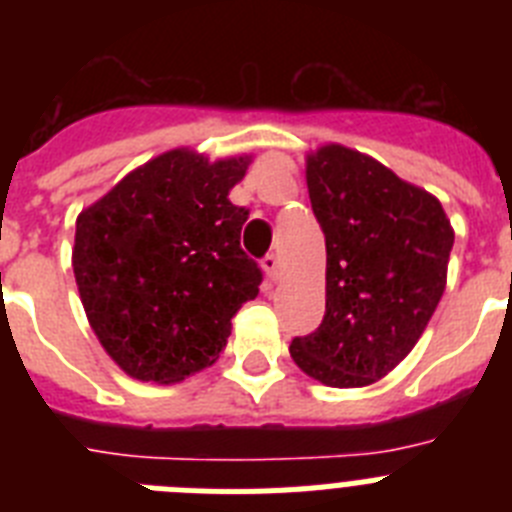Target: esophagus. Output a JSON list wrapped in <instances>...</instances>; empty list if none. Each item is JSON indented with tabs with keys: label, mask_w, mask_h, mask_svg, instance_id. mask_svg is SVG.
Listing matches in <instances>:
<instances>
[{
	"label": "esophagus",
	"mask_w": 512,
	"mask_h": 512,
	"mask_svg": "<svg viewBox=\"0 0 512 512\" xmlns=\"http://www.w3.org/2000/svg\"><path fill=\"white\" fill-rule=\"evenodd\" d=\"M261 266H264L266 277H269L271 282H274V279L279 277V259H277V256H274V253H266L264 259H261Z\"/></svg>",
	"instance_id": "obj_1"
}]
</instances>
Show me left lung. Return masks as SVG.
Wrapping results in <instances>:
<instances>
[{"label":"left lung","instance_id":"1","mask_svg":"<svg viewBox=\"0 0 512 512\" xmlns=\"http://www.w3.org/2000/svg\"><path fill=\"white\" fill-rule=\"evenodd\" d=\"M307 192L328 253L325 315L289 354L328 387H364L423 336L446 287L454 230L433 194L351 148L307 158Z\"/></svg>","mask_w":512,"mask_h":512}]
</instances>
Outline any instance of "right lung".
Returning <instances> with one entry per match:
<instances>
[{"label": "right lung", "mask_w": 512, "mask_h": 512, "mask_svg": "<svg viewBox=\"0 0 512 512\" xmlns=\"http://www.w3.org/2000/svg\"><path fill=\"white\" fill-rule=\"evenodd\" d=\"M248 158L169 151L76 220L74 274L87 318L122 372L171 384L215 364L230 320L259 295L241 248L246 207L228 200Z\"/></svg>", "instance_id": "right-lung-1"}]
</instances>
